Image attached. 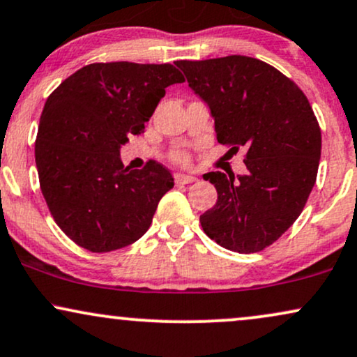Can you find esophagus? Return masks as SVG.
Listing matches in <instances>:
<instances>
[{"mask_svg":"<svg viewBox=\"0 0 357 357\" xmlns=\"http://www.w3.org/2000/svg\"><path fill=\"white\" fill-rule=\"evenodd\" d=\"M174 179H176V183H178V184H191V183H196L197 181V178H195V176L181 174V173L176 174Z\"/></svg>","mask_w":357,"mask_h":357,"instance_id":"34e87169","label":"esophagus"}]
</instances>
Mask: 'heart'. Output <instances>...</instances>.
Here are the masks:
<instances>
[{
  "instance_id": "b5f03b06",
  "label": "heart",
  "mask_w": 357,
  "mask_h": 357,
  "mask_svg": "<svg viewBox=\"0 0 357 357\" xmlns=\"http://www.w3.org/2000/svg\"><path fill=\"white\" fill-rule=\"evenodd\" d=\"M171 160L174 162H179V165H188L190 162V154L186 151H174L171 154Z\"/></svg>"
}]
</instances>
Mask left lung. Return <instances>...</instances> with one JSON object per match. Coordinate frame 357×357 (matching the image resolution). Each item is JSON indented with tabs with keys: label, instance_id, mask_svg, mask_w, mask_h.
Wrapping results in <instances>:
<instances>
[{
	"label": "left lung",
	"instance_id": "obj_1",
	"mask_svg": "<svg viewBox=\"0 0 357 357\" xmlns=\"http://www.w3.org/2000/svg\"><path fill=\"white\" fill-rule=\"evenodd\" d=\"M211 109L218 143L246 148V174H203L218 201L201 214L203 231L234 252L263 251L306 206L321 158V128L306 94L271 64L231 54L176 61Z\"/></svg>",
	"mask_w": 357,
	"mask_h": 357
}]
</instances>
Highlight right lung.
Returning <instances> with one entry per match:
<instances>
[{
	"mask_svg": "<svg viewBox=\"0 0 357 357\" xmlns=\"http://www.w3.org/2000/svg\"><path fill=\"white\" fill-rule=\"evenodd\" d=\"M183 81L169 63H93L50 94L34 160L51 216L78 246L109 252L149 229L174 179L153 160L124 167L119 148L144 131L167 86Z\"/></svg>",
	"mask_w": 357,
	"mask_h": 357,
	"instance_id": "1",
	"label": "right lung"
}]
</instances>
